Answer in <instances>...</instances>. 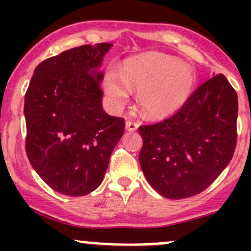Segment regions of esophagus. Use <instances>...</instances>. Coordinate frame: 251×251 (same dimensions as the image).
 I'll use <instances>...</instances> for the list:
<instances>
[{"mask_svg":"<svg viewBox=\"0 0 251 251\" xmlns=\"http://www.w3.org/2000/svg\"><path fill=\"white\" fill-rule=\"evenodd\" d=\"M138 124L137 123H133V121H130L127 120L126 121V130L130 131V132H133V131H136L138 128Z\"/></svg>","mask_w":251,"mask_h":251,"instance_id":"34e87169","label":"esophagus"}]
</instances>
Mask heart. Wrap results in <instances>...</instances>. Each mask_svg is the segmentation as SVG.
I'll return each instance as SVG.
<instances>
[{
	"label": "heart",
	"mask_w": 251,
	"mask_h": 251,
	"mask_svg": "<svg viewBox=\"0 0 251 251\" xmlns=\"http://www.w3.org/2000/svg\"><path fill=\"white\" fill-rule=\"evenodd\" d=\"M197 74L191 65L173 55L151 52L126 60L123 72L105 70L103 86L111 104L121 107L131 88L140 91L141 110L151 119H163L181 109L193 93Z\"/></svg>",
	"instance_id": "obj_1"
}]
</instances>
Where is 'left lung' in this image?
Wrapping results in <instances>:
<instances>
[{"label": "left lung", "mask_w": 251, "mask_h": 251, "mask_svg": "<svg viewBox=\"0 0 251 251\" xmlns=\"http://www.w3.org/2000/svg\"><path fill=\"white\" fill-rule=\"evenodd\" d=\"M237 92L222 74L199 86L175 115L140 126V165L160 196L184 199L206 189L237 144Z\"/></svg>", "instance_id": "8db88e82"}]
</instances>
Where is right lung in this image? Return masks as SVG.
I'll list each match as a JSON object with an SVG mask.
<instances>
[{
    "instance_id": "right-lung-1",
    "label": "right lung",
    "mask_w": 251,
    "mask_h": 251,
    "mask_svg": "<svg viewBox=\"0 0 251 251\" xmlns=\"http://www.w3.org/2000/svg\"><path fill=\"white\" fill-rule=\"evenodd\" d=\"M113 45H83L40 63L25 93V151L53 191L81 197L103 181L125 130L102 107L98 70Z\"/></svg>"
}]
</instances>
